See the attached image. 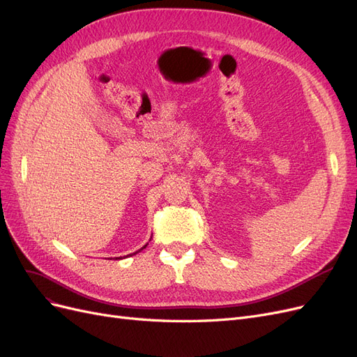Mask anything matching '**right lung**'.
<instances>
[{
	"label": "right lung",
	"mask_w": 357,
	"mask_h": 357,
	"mask_svg": "<svg viewBox=\"0 0 357 357\" xmlns=\"http://www.w3.org/2000/svg\"><path fill=\"white\" fill-rule=\"evenodd\" d=\"M147 245H149V243H146V245H144V246H143V248H142V250H144V248H146V246H147ZM142 250H138V251H142ZM138 251H137V252H138ZM137 252H134V254H130V255H135V254H137ZM127 257H128V255H127ZM116 259H121V257H119V258H116Z\"/></svg>",
	"instance_id": "obj_1"
}]
</instances>
